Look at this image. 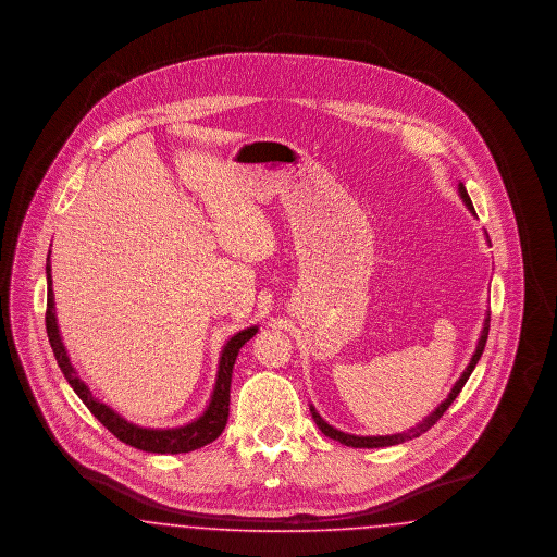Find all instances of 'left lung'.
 I'll return each mask as SVG.
<instances>
[{
  "instance_id": "1",
  "label": "left lung",
  "mask_w": 557,
  "mask_h": 557,
  "mask_svg": "<svg viewBox=\"0 0 557 557\" xmlns=\"http://www.w3.org/2000/svg\"><path fill=\"white\" fill-rule=\"evenodd\" d=\"M459 196L463 198V202H466V207H468V211L472 212L474 216H476V211H474V205H472V200H470V196H468V191H466V187L463 184H459ZM488 238V236H486ZM488 327H491V313H486V318H484V327H482V332H480V338H478L476 350H474V355H472V359H470V363H468V368L463 370L461 373V377L455 382V386L450 388L449 397L445 398L428 418H424L422 422L418 425H413L411 430H407V432H400V434H388V436H355V434H346V432H341V430H336L334 425L327 424L321 416H319L318 411H315V407L311 405V413H313V420H315V424H318L319 430L325 434V436H330V438H334V441H338V443H343L346 447H355V449H377V447H393V445H400V443H405V441H411V438H418V436H422L424 432H428L432 425L436 424L441 418H443V413L447 411L450 407V403L457 398V395L461 393V388H463V384L468 382V377L472 375V371L476 368L478 359L482 357V350H484V345H486V338H488Z\"/></svg>"
}]
</instances>
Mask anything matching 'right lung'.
<instances>
[{
  "mask_svg": "<svg viewBox=\"0 0 557 557\" xmlns=\"http://www.w3.org/2000/svg\"><path fill=\"white\" fill-rule=\"evenodd\" d=\"M46 273H48L46 330H48V338H50V345H52L53 357H55L60 370L64 373L66 382L79 395L81 400L85 403V407L94 413V418H98L102 424L107 425L108 430L119 441H123L125 445H132L135 449L146 450V453H171V455H175V453H189V450L200 449V447L209 445L214 438L221 436L223 428L227 424V416H230V388H232L234 363H236L239 348L246 345L259 332L257 325L242 330L236 336H232L227 341V345L223 346L211 403H209V407L205 409V413L200 418H196L189 424L180 425V428H166V430L141 428V425L127 422L114 409H110L102 400L94 397L91 391L87 388V384L77 375V371H75L69 355H66V348L62 345V336H60L58 321H55L50 255H48V261H46Z\"/></svg>",
  "mask_w": 557,
  "mask_h": 557,
  "instance_id": "1",
  "label": "right lung"
}]
</instances>
